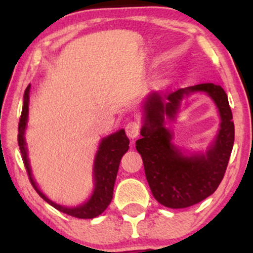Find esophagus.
<instances>
[{
    "label": "esophagus",
    "instance_id": "1",
    "mask_svg": "<svg viewBox=\"0 0 253 253\" xmlns=\"http://www.w3.org/2000/svg\"><path fill=\"white\" fill-rule=\"evenodd\" d=\"M125 130H126V134L128 138L135 139L136 136L139 135V132H140V126H139V124L135 123V121H130V123L126 125Z\"/></svg>",
    "mask_w": 253,
    "mask_h": 253
}]
</instances>
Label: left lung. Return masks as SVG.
<instances>
[{"mask_svg": "<svg viewBox=\"0 0 253 253\" xmlns=\"http://www.w3.org/2000/svg\"><path fill=\"white\" fill-rule=\"evenodd\" d=\"M203 92L216 104L219 129L205 153H188L173 143L166 121L175 122L182 100ZM143 138L135 149L144 162L152 195L169 208H187L211 196L219 187L234 144V124L225 90L217 84L203 83L178 89L171 94L151 91L141 106Z\"/></svg>", "mask_w": 253, "mask_h": 253, "instance_id": "8db88e82", "label": "left lung"}]
</instances>
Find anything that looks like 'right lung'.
Here are the masks:
<instances>
[{
	"label": "right lung",
	"instance_id": "obj_1",
	"mask_svg": "<svg viewBox=\"0 0 253 253\" xmlns=\"http://www.w3.org/2000/svg\"><path fill=\"white\" fill-rule=\"evenodd\" d=\"M30 92L31 84L26 88L24 94V106H22L21 118H20L19 123L17 141H19L22 161H24L32 185H33V188L42 199L45 200L52 207L62 211V213L78 217V219H92V217L98 216L106 211V208L108 207L110 201H112L119 165H120L123 156L129 149V139L127 138L125 129H119L117 132L101 139L94 158V164H92V183H94V187H92V191L88 199L77 206L58 205V203L48 199L40 190V188L38 187V183L34 179L33 173H32L27 144H26L25 139V133L28 123V112H30V108H28V106H30Z\"/></svg>",
	"mask_w": 253,
	"mask_h": 253
}]
</instances>
